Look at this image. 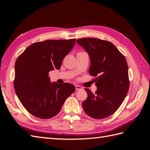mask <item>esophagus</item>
Returning <instances> with one entry per match:
<instances>
[{
  "instance_id": "obj_1",
  "label": "esophagus",
  "mask_w": 150,
  "mask_h": 150,
  "mask_svg": "<svg viewBox=\"0 0 150 150\" xmlns=\"http://www.w3.org/2000/svg\"><path fill=\"white\" fill-rule=\"evenodd\" d=\"M75 88H76V90H81V89H82V88H81V86H78V85H76L75 86Z\"/></svg>"
}]
</instances>
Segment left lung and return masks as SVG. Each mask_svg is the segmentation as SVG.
Masks as SVG:
<instances>
[{
    "label": "left lung",
    "instance_id": "1",
    "mask_svg": "<svg viewBox=\"0 0 150 150\" xmlns=\"http://www.w3.org/2000/svg\"><path fill=\"white\" fill-rule=\"evenodd\" d=\"M76 42L89 54V73L95 77V93L85 88L88 98L83 102L84 112L94 119H104L120 108L129 87L128 64L112 43L96 38H81Z\"/></svg>",
    "mask_w": 150,
    "mask_h": 150
}]
</instances>
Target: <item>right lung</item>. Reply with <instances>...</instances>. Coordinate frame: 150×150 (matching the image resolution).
Here are the masks:
<instances>
[{
    "instance_id": "1",
    "label": "right lung",
    "mask_w": 150,
    "mask_h": 150,
    "mask_svg": "<svg viewBox=\"0 0 150 150\" xmlns=\"http://www.w3.org/2000/svg\"><path fill=\"white\" fill-rule=\"evenodd\" d=\"M76 39L46 40L30 45L17 57L13 86L17 96L30 114L40 119L57 115L75 86L50 82L49 72L59 69L73 48Z\"/></svg>"
}]
</instances>
